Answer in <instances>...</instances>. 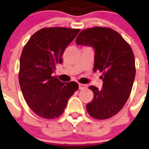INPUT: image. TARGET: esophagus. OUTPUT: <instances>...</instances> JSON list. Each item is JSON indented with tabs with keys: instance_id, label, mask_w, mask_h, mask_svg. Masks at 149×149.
Masks as SVG:
<instances>
[{
	"instance_id": "esophagus-1",
	"label": "esophagus",
	"mask_w": 149,
	"mask_h": 149,
	"mask_svg": "<svg viewBox=\"0 0 149 149\" xmlns=\"http://www.w3.org/2000/svg\"><path fill=\"white\" fill-rule=\"evenodd\" d=\"M86 88L87 86L85 84H82V83H79V89H86Z\"/></svg>"
}]
</instances>
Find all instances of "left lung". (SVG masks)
I'll return each mask as SVG.
<instances>
[{
	"label": "left lung",
	"instance_id": "left-lung-1",
	"mask_svg": "<svg viewBox=\"0 0 149 149\" xmlns=\"http://www.w3.org/2000/svg\"><path fill=\"white\" fill-rule=\"evenodd\" d=\"M76 42L77 45L94 47L93 70L102 72V89L89 87L94 96L86 104L87 112L95 119L111 118L123 109L131 93L135 77L133 51L123 37L109 27L83 30Z\"/></svg>",
	"mask_w": 149,
	"mask_h": 149
}]
</instances>
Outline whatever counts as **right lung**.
I'll use <instances>...</instances> for the list:
<instances>
[{
    "mask_svg": "<svg viewBox=\"0 0 149 149\" xmlns=\"http://www.w3.org/2000/svg\"><path fill=\"white\" fill-rule=\"evenodd\" d=\"M79 31L44 27L33 33L24 47L19 83L26 104L40 117L53 119L60 116L68 100L78 89L77 83H63L52 73L63 62L64 50Z\"/></svg>",
    "mask_w": 149,
    "mask_h": 149,
    "instance_id": "1",
    "label": "right lung"
}]
</instances>
